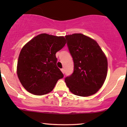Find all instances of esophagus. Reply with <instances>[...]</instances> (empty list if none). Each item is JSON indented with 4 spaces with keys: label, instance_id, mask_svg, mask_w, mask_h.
Returning <instances> with one entry per match:
<instances>
[{
    "label": "esophagus",
    "instance_id": "34e87169",
    "mask_svg": "<svg viewBox=\"0 0 127 127\" xmlns=\"http://www.w3.org/2000/svg\"><path fill=\"white\" fill-rule=\"evenodd\" d=\"M61 71H62V72L63 73H65V69H64V68H62V69H61Z\"/></svg>",
    "mask_w": 127,
    "mask_h": 127
}]
</instances>
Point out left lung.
<instances>
[{"mask_svg": "<svg viewBox=\"0 0 127 127\" xmlns=\"http://www.w3.org/2000/svg\"><path fill=\"white\" fill-rule=\"evenodd\" d=\"M74 62V70L65 81L71 93L80 96L94 94L107 76V61L94 40L81 33L65 36Z\"/></svg>", "mask_w": 127, "mask_h": 127, "instance_id": "1", "label": "left lung"}]
</instances>
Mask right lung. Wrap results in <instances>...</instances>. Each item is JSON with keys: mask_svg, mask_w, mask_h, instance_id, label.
<instances>
[{"mask_svg": "<svg viewBox=\"0 0 127 127\" xmlns=\"http://www.w3.org/2000/svg\"><path fill=\"white\" fill-rule=\"evenodd\" d=\"M64 36L46 33L36 36L21 51L17 63V75L29 93L42 95L54 89L64 74L57 67L55 54L65 46Z\"/></svg>", "mask_w": 127, "mask_h": 127, "instance_id": "add662e5", "label": "right lung"}]
</instances>
